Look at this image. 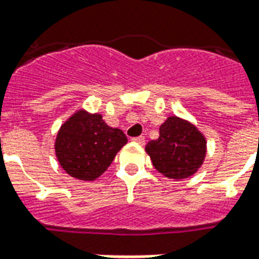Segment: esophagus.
<instances>
[{"instance_id":"obj_1","label":"esophagus","mask_w":259,"mask_h":259,"mask_svg":"<svg viewBox=\"0 0 259 259\" xmlns=\"http://www.w3.org/2000/svg\"><path fill=\"white\" fill-rule=\"evenodd\" d=\"M132 140L135 141V143H137V144H141V146H144V144H146V139H144L143 136H139V137H133Z\"/></svg>"}]
</instances>
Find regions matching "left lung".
<instances>
[{
    "instance_id": "1",
    "label": "left lung",
    "mask_w": 259,
    "mask_h": 259,
    "mask_svg": "<svg viewBox=\"0 0 259 259\" xmlns=\"http://www.w3.org/2000/svg\"><path fill=\"white\" fill-rule=\"evenodd\" d=\"M205 146L204 136L195 126L178 116H169L161 124L157 140L147 143L146 151L163 176L186 179L202 165Z\"/></svg>"
}]
</instances>
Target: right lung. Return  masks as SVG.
Returning a JSON list of instances; mask_svg holds the SVG:
<instances>
[{"label": "right lung", "mask_w": 259, "mask_h": 259, "mask_svg": "<svg viewBox=\"0 0 259 259\" xmlns=\"http://www.w3.org/2000/svg\"><path fill=\"white\" fill-rule=\"evenodd\" d=\"M127 143L120 129L108 126L101 115L79 111L62 124L55 141L61 166L80 180H94L112 163Z\"/></svg>", "instance_id": "right-lung-1"}]
</instances>
